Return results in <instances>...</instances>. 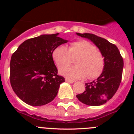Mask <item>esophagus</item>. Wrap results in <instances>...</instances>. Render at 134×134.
<instances>
[{"label":"esophagus","instance_id":"esophagus-1","mask_svg":"<svg viewBox=\"0 0 134 134\" xmlns=\"http://www.w3.org/2000/svg\"><path fill=\"white\" fill-rule=\"evenodd\" d=\"M66 81L67 82H69V83H73V82H74L73 80H71L68 79H66Z\"/></svg>","mask_w":134,"mask_h":134}]
</instances>
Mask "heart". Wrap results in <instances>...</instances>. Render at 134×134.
I'll return each instance as SVG.
<instances>
[{
	"label": "heart",
	"mask_w": 134,
	"mask_h": 134,
	"mask_svg": "<svg viewBox=\"0 0 134 134\" xmlns=\"http://www.w3.org/2000/svg\"><path fill=\"white\" fill-rule=\"evenodd\" d=\"M55 64L58 67L69 64L76 58V66H66L59 70L60 73L71 80L99 77L105 67V58L96 46L87 40H79L64 46L57 47L52 53Z\"/></svg>",
	"instance_id": "heart-1"
}]
</instances>
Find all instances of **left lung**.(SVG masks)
Instances as JSON below:
<instances>
[{"label":"left lung","mask_w":134,"mask_h":134,"mask_svg":"<svg viewBox=\"0 0 134 134\" xmlns=\"http://www.w3.org/2000/svg\"><path fill=\"white\" fill-rule=\"evenodd\" d=\"M76 34L93 41L105 58L102 74L96 80L85 84L86 91L76 95L82 103L99 106L110 100L118 91L122 78L124 60L118 47L107 40L92 34Z\"/></svg>","instance_id":"obj_1"}]
</instances>
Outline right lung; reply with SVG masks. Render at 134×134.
Returning a JSON list of instances; mask_svg holds the SVG:
<instances>
[{"label":"right lung","mask_w":134,"mask_h":134,"mask_svg":"<svg viewBox=\"0 0 134 134\" xmlns=\"http://www.w3.org/2000/svg\"><path fill=\"white\" fill-rule=\"evenodd\" d=\"M58 34L42 35L26 40L11 56L10 82L13 90L23 102L41 106L54 99L65 79L58 74L52 53L67 42Z\"/></svg>","instance_id":"1"}]
</instances>
